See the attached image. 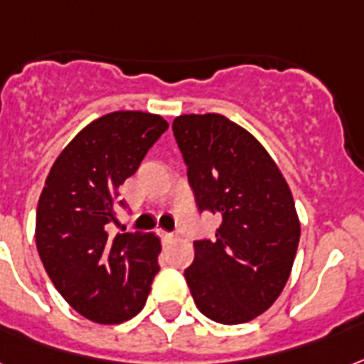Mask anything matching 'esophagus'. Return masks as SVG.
I'll return each mask as SVG.
<instances>
[{
    "label": "esophagus",
    "instance_id": "1",
    "mask_svg": "<svg viewBox=\"0 0 364 364\" xmlns=\"http://www.w3.org/2000/svg\"><path fill=\"white\" fill-rule=\"evenodd\" d=\"M158 237H160V240H162L164 244H170L171 240H176V235L168 231H158Z\"/></svg>",
    "mask_w": 364,
    "mask_h": 364
}]
</instances>
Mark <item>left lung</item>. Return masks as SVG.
Masks as SVG:
<instances>
[{
  "mask_svg": "<svg viewBox=\"0 0 364 364\" xmlns=\"http://www.w3.org/2000/svg\"><path fill=\"white\" fill-rule=\"evenodd\" d=\"M173 137L196 208L221 218L194 240L185 269L196 307L221 324L248 323L274 304L292 271L299 219L281 170L252 133L221 114H183Z\"/></svg>",
  "mask_w": 364,
  "mask_h": 364,
  "instance_id": "1",
  "label": "left lung"
}]
</instances>
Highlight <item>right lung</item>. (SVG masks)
Wrapping results in <instances>:
<instances>
[{
  "instance_id": "obj_1",
  "label": "right lung",
  "mask_w": 364,
  "mask_h": 364,
  "mask_svg": "<svg viewBox=\"0 0 364 364\" xmlns=\"http://www.w3.org/2000/svg\"><path fill=\"white\" fill-rule=\"evenodd\" d=\"M162 116L118 110L85 126L53 164L36 213V246L49 279L80 315L99 324L135 317L160 271V238L118 232L120 187L160 135ZM126 231V229H122Z\"/></svg>"
}]
</instances>
